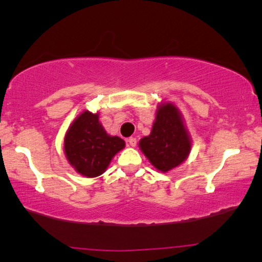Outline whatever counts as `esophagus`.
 I'll return each instance as SVG.
<instances>
[{"instance_id": "obj_1", "label": "esophagus", "mask_w": 262, "mask_h": 262, "mask_svg": "<svg viewBox=\"0 0 262 262\" xmlns=\"http://www.w3.org/2000/svg\"><path fill=\"white\" fill-rule=\"evenodd\" d=\"M128 144L130 145L132 147H134L135 145H137V138H134V137L129 138V139H128Z\"/></svg>"}]
</instances>
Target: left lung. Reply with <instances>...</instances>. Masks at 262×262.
<instances>
[{"mask_svg": "<svg viewBox=\"0 0 262 262\" xmlns=\"http://www.w3.org/2000/svg\"><path fill=\"white\" fill-rule=\"evenodd\" d=\"M139 146L151 165L161 172L171 171L187 159L191 149L190 138L181 112L173 103L157 107L151 133L139 141Z\"/></svg>", "mask_w": 262, "mask_h": 262, "instance_id": "obj_1", "label": "left lung"}]
</instances>
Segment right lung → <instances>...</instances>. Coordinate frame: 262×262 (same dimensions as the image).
<instances>
[{"label":"right lung","instance_id":"right-lung-1","mask_svg":"<svg viewBox=\"0 0 262 262\" xmlns=\"http://www.w3.org/2000/svg\"><path fill=\"white\" fill-rule=\"evenodd\" d=\"M124 140L106 133L99 115L84 111L72 123L64 138V152L72 167L88 178L102 174Z\"/></svg>","mask_w":262,"mask_h":262}]
</instances>
